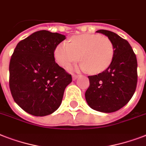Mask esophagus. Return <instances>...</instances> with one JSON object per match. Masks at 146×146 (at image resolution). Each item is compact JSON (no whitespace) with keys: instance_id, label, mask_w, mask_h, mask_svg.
Listing matches in <instances>:
<instances>
[{"instance_id":"obj_1","label":"esophagus","mask_w":146,"mask_h":146,"mask_svg":"<svg viewBox=\"0 0 146 146\" xmlns=\"http://www.w3.org/2000/svg\"><path fill=\"white\" fill-rule=\"evenodd\" d=\"M78 77H79V75H76V74H73V80H76Z\"/></svg>"}]
</instances>
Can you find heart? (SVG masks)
<instances>
[{
  "mask_svg": "<svg viewBox=\"0 0 146 146\" xmlns=\"http://www.w3.org/2000/svg\"><path fill=\"white\" fill-rule=\"evenodd\" d=\"M114 47L106 36L83 34L71 38L70 43L60 42L54 50V57L60 66L66 67L81 57V68L92 73H100L111 66Z\"/></svg>",
  "mask_w": 146,
  "mask_h": 146,
  "instance_id": "b5f03b06",
  "label": "heart"
}]
</instances>
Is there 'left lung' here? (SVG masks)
Masks as SVG:
<instances>
[{"label":"left lung","mask_w":146,"mask_h":146,"mask_svg":"<svg viewBox=\"0 0 146 146\" xmlns=\"http://www.w3.org/2000/svg\"><path fill=\"white\" fill-rule=\"evenodd\" d=\"M111 39L114 47V56L111 66L97 75L89 76V87L85 96L91 108L111 113L118 111L129 102L137 85V60L127 40L108 30L100 29Z\"/></svg>","instance_id":"left-lung-1"}]
</instances>
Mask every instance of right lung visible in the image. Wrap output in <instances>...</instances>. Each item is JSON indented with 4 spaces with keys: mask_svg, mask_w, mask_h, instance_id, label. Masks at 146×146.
Masks as SVG:
<instances>
[{
    "mask_svg": "<svg viewBox=\"0 0 146 146\" xmlns=\"http://www.w3.org/2000/svg\"><path fill=\"white\" fill-rule=\"evenodd\" d=\"M65 35L35 32L17 44L10 61V89L23 110L37 117L54 112L72 76L55 62L56 47Z\"/></svg>",
    "mask_w": 146,
    "mask_h": 146,
    "instance_id": "obj_1",
    "label": "right lung"
}]
</instances>
